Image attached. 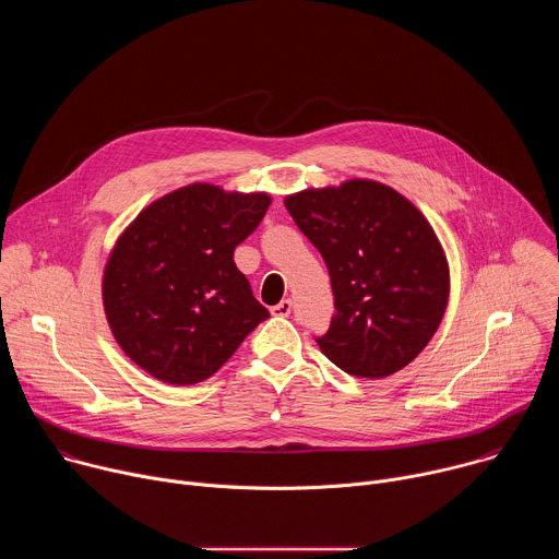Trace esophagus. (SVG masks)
I'll list each match as a JSON object with an SVG mask.
<instances>
[{"label": "esophagus", "instance_id": "obj_1", "mask_svg": "<svg viewBox=\"0 0 559 559\" xmlns=\"http://www.w3.org/2000/svg\"><path fill=\"white\" fill-rule=\"evenodd\" d=\"M272 313H274V316H289V313H292V300H289V298H283L278 305L272 307Z\"/></svg>", "mask_w": 559, "mask_h": 559}]
</instances>
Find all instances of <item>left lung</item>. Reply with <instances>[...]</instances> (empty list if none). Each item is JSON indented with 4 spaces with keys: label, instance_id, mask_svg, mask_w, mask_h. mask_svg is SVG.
Listing matches in <instances>:
<instances>
[{
    "label": "left lung",
    "instance_id": "8db88e82",
    "mask_svg": "<svg viewBox=\"0 0 559 559\" xmlns=\"http://www.w3.org/2000/svg\"><path fill=\"white\" fill-rule=\"evenodd\" d=\"M321 252L334 289L332 325L313 336L343 371L384 378L407 367L436 334L449 267L427 218L395 190L352 179L285 199Z\"/></svg>",
    "mask_w": 559,
    "mask_h": 559
}]
</instances>
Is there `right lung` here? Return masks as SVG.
Segmentation results:
<instances>
[{"label":"right lung","mask_w":559,"mask_h":559,"mask_svg":"<svg viewBox=\"0 0 559 559\" xmlns=\"http://www.w3.org/2000/svg\"><path fill=\"white\" fill-rule=\"evenodd\" d=\"M270 203L194 183L147 205L121 234L104 307L117 343L150 376L197 384L270 318L234 263Z\"/></svg>","instance_id":"right-lung-1"}]
</instances>
